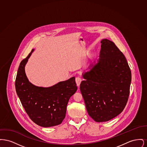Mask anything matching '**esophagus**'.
<instances>
[{"label":"esophagus","mask_w":147,"mask_h":147,"mask_svg":"<svg viewBox=\"0 0 147 147\" xmlns=\"http://www.w3.org/2000/svg\"><path fill=\"white\" fill-rule=\"evenodd\" d=\"M76 82L77 86H80V83H81V82H82V79H81V78L79 77H76Z\"/></svg>","instance_id":"1"}]
</instances>
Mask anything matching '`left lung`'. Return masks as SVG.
<instances>
[{"mask_svg": "<svg viewBox=\"0 0 147 147\" xmlns=\"http://www.w3.org/2000/svg\"><path fill=\"white\" fill-rule=\"evenodd\" d=\"M98 62L83 74L80 85L86 110L97 122L118 116L126 106L131 83V71L122 52L114 42L101 41Z\"/></svg>", "mask_w": 147, "mask_h": 147, "instance_id": "obj_1", "label": "left lung"}]
</instances>
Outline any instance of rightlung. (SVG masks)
I'll use <instances>...</instances> for the list:
<instances>
[{"label": "right lung", "instance_id": "obj_1", "mask_svg": "<svg viewBox=\"0 0 147 147\" xmlns=\"http://www.w3.org/2000/svg\"><path fill=\"white\" fill-rule=\"evenodd\" d=\"M33 51L20 64L15 80L17 95L29 117L36 124L43 127L60 125L65 118L68 101L77 90L75 77L49 88L31 84L26 76L25 66Z\"/></svg>", "mask_w": 147, "mask_h": 147}]
</instances>
